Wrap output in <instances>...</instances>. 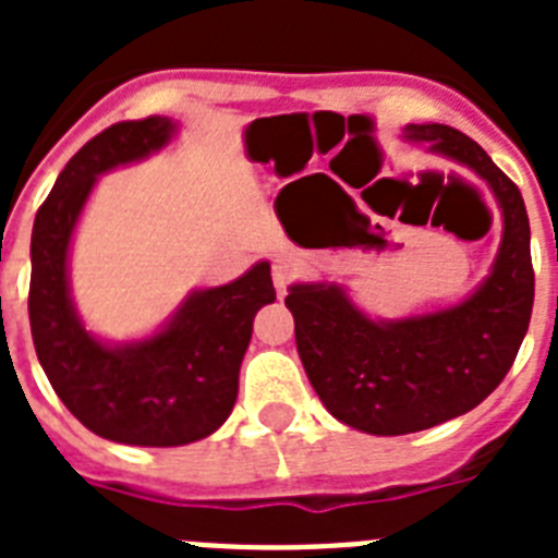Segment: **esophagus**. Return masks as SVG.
I'll return each instance as SVG.
<instances>
[{"label":"esophagus","mask_w":558,"mask_h":558,"mask_svg":"<svg viewBox=\"0 0 558 558\" xmlns=\"http://www.w3.org/2000/svg\"><path fill=\"white\" fill-rule=\"evenodd\" d=\"M295 276H299V265L293 263V259H276L274 263V284L276 290H279V295L288 293V284L293 282Z\"/></svg>","instance_id":"34e87169"}]
</instances>
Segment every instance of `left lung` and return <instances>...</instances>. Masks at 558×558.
Here are the masks:
<instances>
[{
  "label": "left lung",
  "mask_w": 558,
  "mask_h": 558,
  "mask_svg": "<svg viewBox=\"0 0 558 558\" xmlns=\"http://www.w3.org/2000/svg\"><path fill=\"white\" fill-rule=\"evenodd\" d=\"M408 142L470 167L502 215L489 276L463 302L408 318H372L340 284L288 290L295 349L315 393L338 422L372 436L427 430L472 411L509 374L534 307L529 211L514 181L450 125H405Z\"/></svg>",
  "instance_id": "obj_1"
}]
</instances>
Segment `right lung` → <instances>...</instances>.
<instances>
[{"label":"right lung","instance_id":"obj_1","mask_svg":"<svg viewBox=\"0 0 558 558\" xmlns=\"http://www.w3.org/2000/svg\"><path fill=\"white\" fill-rule=\"evenodd\" d=\"M170 117L117 122L69 159L29 243V329L38 363L69 413L133 447H181L229 418L259 307L276 302L270 263L220 288L192 290L150 338L106 343L83 327L69 290V245L97 179L147 159L175 136Z\"/></svg>","mask_w":558,"mask_h":558}]
</instances>
